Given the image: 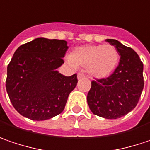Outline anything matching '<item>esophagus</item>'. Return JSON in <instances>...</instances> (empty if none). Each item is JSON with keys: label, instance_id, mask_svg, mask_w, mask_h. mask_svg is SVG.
<instances>
[{"label": "esophagus", "instance_id": "34e87169", "mask_svg": "<svg viewBox=\"0 0 150 150\" xmlns=\"http://www.w3.org/2000/svg\"><path fill=\"white\" fill-rule=\"evenodd\" d=\"M84 78V74L82 73V72H79L78 73V79H82Z\"/></svg>", "mask_w": 150, "mask_h": 150}]
</instances>
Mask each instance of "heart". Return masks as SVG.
<instances>
[{
    "label": "heart",
    "mask_w": 150,
    "mask_h": 150,
    "mask_svg": "<svg viewBox=\"0 0 150 150\" xmlns=\"http://www.w3.org/2000/svg\"><path fill=\"white\" fill-rule=\"evenodd\" d=\"M67 62L72 67H86L91 77L102 79L109 77L116 69L119 53L110 44L87 45L76 47Z\"/></svg>",
    "instance_id": "b5f03b06"
}]
</instances>
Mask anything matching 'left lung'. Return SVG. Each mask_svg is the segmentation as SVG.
Returning a JSON list of instances; mask_svg holds the SVG:
<instances>
[{
    "label": "left lung",
    "instance_id": "8db88e82",
    "mask_svg": "<svg viewBox=\"0 0 150 150\" xmlns=\"http://www.w3.org/2000/svg\"><path fill=\"white\" fill-rule=\"evenodd\" d=\"M115 46L120 62L107 79L92 81L87 101L94 115L105 119H117L136 107L144 88V65L139 55L113 39L105 40Z\"/></svg>",
    "mask_w": 150,
    "mask_h": 150
}]
</instances>
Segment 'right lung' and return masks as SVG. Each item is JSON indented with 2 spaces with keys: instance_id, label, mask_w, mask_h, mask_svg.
I'll return each instance as SVG.
<instances>
[{
  "instance_id": "add662e5",
  "label": "right lung",
  "mask_w": 150,
  "mask_h": 150,
  "mask_svg": "<svg viewBox=\"0 0 150 150\" xmlns=\"http://www.w3.org/2000/svg\"><path fill=\"white\" fill-rule=\"evenodd\" d=\"M67 49L66 40L40 37L15 51L7 67L6 88L19 114L45 121L63 111L78 83L77 74L67 77L57 71Z\"/></svg>"
}]
</instances>
